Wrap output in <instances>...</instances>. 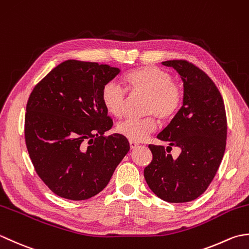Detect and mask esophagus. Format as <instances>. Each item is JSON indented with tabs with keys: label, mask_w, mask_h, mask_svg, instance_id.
<instances>
[{
	"label": "esophagus",
	"mask_w": 249,
	"mask_h": 249,
	"mask_svg": "<svg viewBox=\"0 0 249 249\" xmlns=\"http://www.w3.org/2000/svg\"><path fill=\"white\" fill-rule=\"evenodd\" d=\"M129 145H130V149L131 150H134V149H136V147L137 146H138L139 145V143H138V142H136V141H129Z\"/></svg>",
	"instance_id": "obj_1"
}]
</instances>
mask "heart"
I'll return each mask as SVG.
<instances>
[{
  "label": "heart",
  "instance_id": "obj_1",
  "mask_svg": "<svg viewBox=\"0 0 249 249\" xmlns=\"http://www.w3.org/2000/svg\"><path fill=\"white\" fill-rule=\"evenodd\" d=\"M126 86L131 93L146 95L144 113L150 115L144 119H127L116 126L122 136L131 141H142L156 127L153 115L161 122L171 120L182 104V91L165 71L154 66L137 68L126 73ZM102 102L108 113L121 118L124 113L126 94L120 84L109 81L102 89Z\"/></svg>",
  "mask_w": 249,
  "mask_h": 249
}]
</instances>
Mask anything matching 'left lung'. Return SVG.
<instances>
[{
	"mask_svg": "<svg viewBox=\"0 0 249 249\" xmlns=\"http://www.w3.org/2000/svg\"><path fill=\"white\" fill-rule=\"evenodd\" d=\"M176 70L183 81V106L167 127L157 135L178 146V158L162 145L150 144L151 163L144 178L157 197L171 203L189 202L208 188L226 150L227 118L223 97L211 78L184 60L161 63Z\"/></svg>",
	"mask_w": 249,
	"mask_h": 249,
	"instance_id": "obj_1",
	"label": "left lung"
}]
</instances>
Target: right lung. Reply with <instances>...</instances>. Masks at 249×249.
Masks as SVG:
<instances>
[{
	"instance_id": "obj_1",
	"label": "right lung",
	"mask_w": 249,
	"mask_h": 249,
	"mask_svg": "<svg viewBox=\"0 0 249 249\" xmlns=\"http://www.w3.org/2000/svg\"><path fill=\"white\" fill-rule=\"evenodd\" d=\"M120 70L67 60L34 88L26 105L25 143L35 171L55 195L86 200L107 186L129 142L104 136L113 122L102 89Z\"/></svg>"
}]
</instances>
